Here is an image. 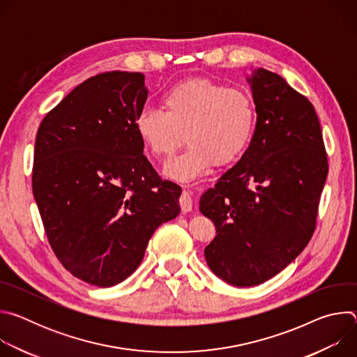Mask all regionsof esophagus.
Here are the masks:
<instances>
[{
  "mask_svg": "<svg viewBox=\"0 0 357 357\" xmlns=\"http://www.w3.org/2000/svg\"><path fill=\"white\" fill-rule=\"evenodd\" d=\"M179 206L183 213H188L192 211V195L189 190H183L179 197Z\"/></svg>",
  "mask_w": 357,
  "mask_h": 357,
  "instance_id": "obj_1",
  "label": "esophagus"
}]
</instances>
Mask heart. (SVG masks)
Listing matches in <instances>:
<instances>
[{"mask_svg":"<svg viewBox=\"0 0 357 357\" xmlns=\"http://www.w3.org/2000/svg\"><path fill=\"white\" fill-rule=\"evenodd\" d=\"M162 110L144 107L135 117V131L155 158L171 160L165 174L189 181L211 164L223 167L236 161L247 148L256 127V105L240 87H226L211 79H189L171 87L161 98Z\"/></svg>","mask_w":357,"mask_h":357,"instance_id":"b5f03b06","label":"heart"}]
</instances>
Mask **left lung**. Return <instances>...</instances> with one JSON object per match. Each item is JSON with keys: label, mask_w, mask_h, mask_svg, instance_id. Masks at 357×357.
Returning a JSON list of instances; mask_svg holds the SVG:
<instances>
[{"label": "left lung", "mask_w": 357, "mask_h": 357, "mask_svg": "<svg viewBox=\"0 0 357 357\" xmlns=\"http://www.w3.org/2000/svg\"><path fill=\"white\" fill-rule=\"evenodd\" d=\"M257 123L241 160L200 199L216 226L211 270L236 287L259 285L310 243L328 176V154L311 101L281 76L250 79Z\"/></svg>", "instance_id": "8db88e82"}]
</instances>
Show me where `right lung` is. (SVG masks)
I'll return each instance as SVG.
<instances>
[{"mask_svg": "<svg viewBox=\"0 0 357 357\" xmlns=\"http://www.w3.org/2000/svg\"><path fill=\"white\" fill-rule=\"evenodd\" d=\"M146 96L142 73H98L36 134L32 190L47 241L72 275L96 287L131 275L155 229L181 212V186L152 168L135 131Z\"/></svg>", "mask_w": 357, "mask_h": 357, "instance_id": "1", "label": "right lung"}]
</instances>
